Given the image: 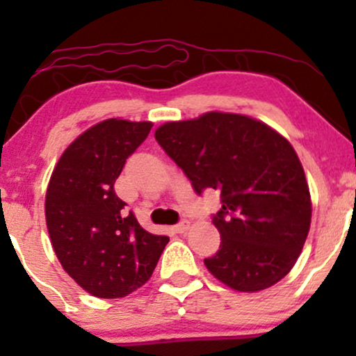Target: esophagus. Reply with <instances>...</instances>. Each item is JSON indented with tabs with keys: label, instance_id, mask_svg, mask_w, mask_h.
Listing matches in <instances>:
<instances>
[{
	"label": "esophagus",
	"instance_id": "34e87169",
	"mask_svg": "<svg viewBox=\"0 0 356 356\" xmlns=\"http://www.w3.org/2000/svg\"><path fill=\"white\" fill-rule=\"evenodd\" d=\"M187 229H189V220H187V219H182L181 222L175 224V226H174L175 232H186Z\"/></svg>",
	"mask_w": 356,
	"mask_h": 356
}]
</instances>
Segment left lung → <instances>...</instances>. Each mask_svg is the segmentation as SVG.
I'll list each match as a JSON object with an SVG mask.
<instances>
[{"instance_id": "obj_1", "label": "left lung", "mask_w": 356, "mask_h": 356, "mask_svg": "<svg viewBox=\"0 0 356 356\" xmlns=\"http://www.w3.org/2000/svg\"><path fill=\"white\" fill-rule=\"evenodd\" d=\"M155 140L194 191L220 192L212 222L219 251L209 271L238 291H261L291 271L312 222L305 170L291 144L263 122L238 113H204L167 122Z\"/></svg>"}]
</instances>
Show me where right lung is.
<instances>
[{
  "label": "right lung",
  "mask_w": 356,
  "mask_h": 356,
  "mask_svg": "<svg viewBox=\"0 0 356 356\" xmlns=\"http://www.w3.org/2000/svg\"><path fill=\"white\" fill-rule=\"evenodd\" d=\"M150 129V122L117 118L93 125L65 150L48 184L44 216L55 254L97 298H124L140 288L169 243L145 231L113 187Z\"/></svg>",
  "instance_id": "1"
}]
</instances>
